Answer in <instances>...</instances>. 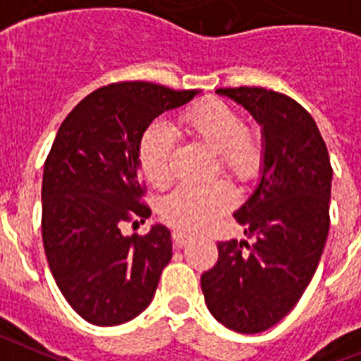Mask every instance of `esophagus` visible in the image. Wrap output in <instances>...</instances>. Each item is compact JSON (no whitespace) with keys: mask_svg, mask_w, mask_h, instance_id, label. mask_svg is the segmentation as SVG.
<instances>
[{"mask_svg":"<svg viewBox=\"0 0 361 361\" xmlns=\"http://www.w3.org/2000/svg\"><path fill=\"white\" fill-rule=\"evenodd\" d=\"M172 240H174V245L176 247H185L187 243L190 241V236L187 233H181V231H174V234H172Z\"/></svg>","mask_w":361,"mask_h":361,"instance_id":"esophagus-1","label":"esophagus"}]
</instances>
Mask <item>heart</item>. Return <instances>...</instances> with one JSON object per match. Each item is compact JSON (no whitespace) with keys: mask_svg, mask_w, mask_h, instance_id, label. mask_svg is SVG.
Here are the masks:
<instances>
[{"mask_svg":"<svg viewBox=\"0 0 361 361\" xmlns=\"http://www.w3.org/2000/svg\"><path fill=\"white\" fill-rule=\"evenodd\" d=\"M183 130L216 156V171L238 183L258 180L265 163V145L258 130L243 127L236 109L219 99H203L180 116ZM174 136L167 125L150 123L137 143V165L152 187L165 189L172 181ZM234 190L224 180L178 187L161 202L159 214L172 227L200 231L234 205Z\"/></svg>","mask_w":361,"mask_h":361,"instance_id":"obj_1","label":"heart"}]
</instances>
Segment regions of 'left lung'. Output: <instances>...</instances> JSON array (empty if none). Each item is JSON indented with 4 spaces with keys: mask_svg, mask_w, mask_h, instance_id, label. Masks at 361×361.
<instances>
[{
    "mask_svg": "<svg viewBox=\"0 0 361 361\" xmlns=\"http://www.w3.org/2000/svg\"><path fill=\"white\" fill-rule=\"evenodd\" d=\"M262 125L265 163L256 190L234 212L249 241H219L202 274L211 314L231 331L256 334L289 314L311 283L329 234L332 167L312 116L262 87L218 89Z\"/></svg>",
    "mask_w": 361,
    "mask_h": 361,
    "instance_id": "8db88e82",
    "label": "left lung"
}]
</instances>
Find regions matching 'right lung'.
<instances>
[{
    "label": "right lung",
    "mask_w": 361,
    "mask_h": 361,
    "mask_svg": "<svg viewBox=\"0 0 361 361\" xmlns=\"http://www.w3.org/2000/svg\"><path fill=\"white\" fill-rule=\"evenodd\" d=\"M196 94L112 83L81 99L56 134L43 169V247L56 285L89 324H125L154 298L172 258L171 231L158 224L145 236L121 234L123 221L150 216L137 143L150 121Z\"/></svg>",
    "instance_id": "obj_1"
}]
</instances>
